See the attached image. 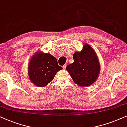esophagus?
Here are the masks:
<instances>
[{
	"label": "esophagus",
	"instance_id": "34e87169",
	"mask_svg": "<svg viewBox=\"0 0 127 127\" xmlns=\"http://www.w3.org/2000/svg\"><path fill=\"white\" fill-rule=\"evenodd\" d=\"M66 66H67V64H65L63 66V68L65 69V68H66Z\"/></svg>",
	"mask_w": 127,
	"mask_h": 127
}]
</instances>
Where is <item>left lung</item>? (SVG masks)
<instances>
[{"mask_svg":"<svg viewBox=\"0 0 127 127\" xmlns=\"http://www.w3.org/2000/svg\"><path fill=\"white\" fill-rule=\"evenodd\" d=\"M73 59L74 62L66 69L74 82L80 87H88L95 82L100 72V64L92 47L85 44L80 52L74 53Z\"/></svg>","mask_w":127,"mask_h":127,"instance_id":"8db88e82","label":"left lung"}]
</instances>
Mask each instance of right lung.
Instances as JSON below:
<instances>
[{
  "instance_id": "obj_1",
  "label": "right lung",
  "mask_w": 127,
  "mask_h": 127,
  "mask_svg": "<svg viewBox=\"0 0 127 127\" xmlns=\"http://www.w3.org/2000/svg\"><path fill=\"white\" fill-rule=\"evenodd\" d=\"M63 68L59 65L57 59L50 53L38 52L32 57L28 65L30 80L38 87H45Z\"/></svg>"
}]
</instances>
